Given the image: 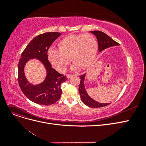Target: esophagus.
Wrapping results in <instances>:
<instances>
[{"instance_id": "1", "label": "esophagus", "mask_w": 146, "mask_h": 146, "mask_svg": "<svg viewBox=\"0 0 146 146\" xmlns=\"http://www.w3.org/2000/svg\"><path fill=\"white\" fill-rule=\"evenodd\" d=\"M74 74H67V76H66V77H67V78H70L71 76H72Z\"/></svg>"}]
</instances>
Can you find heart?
<instances>
[{
	"mask_svg": "<svg viewBox=\"0 0 146 146\" xmlns=\"http://www.w3.org/2000/svg\"><path fill=\"white\" fill-rule=\"evenodd\" d=\"M58 49H48V59L57 71L64 72L70 60L74 63L72 69L87 68L96 55L98 45L93 35L81 33L68 35L58 42Z\"/></svg>",
	"mask_w": 146,
	"mask_h": 146,
	"instance_id": "1",
	"label": "heart"
}]
</instances>
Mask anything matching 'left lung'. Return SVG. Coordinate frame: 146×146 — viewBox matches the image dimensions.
<instances>
[{
    "label": "left lung",
    "instance_id": "obj_1",
    "mask_svg": "<svg viewBox=\"0 0 146 146\" xmlns=\"http://www.w3.org/2000/svg\"><path fill=\"white\" fill-rule=\"evenodd\" d=\"M91 33L94 34L97 38L98 41L99 45V51L101 52L105 48L110 47H112L114 46H118L119 44L116 41H114L113 39L110 38L107 34L104 33L100 31H92L90 32ZM86 74H84L82 76H80L81 79L80 85H79V92H80V98L83 102L86 105L88 106L91 108H99L103 107L105 106H107L110 104H100L98 102L93 99H92L88 95L87 92L85 90V85H84V80H85Z\"/></svg>",
    "mask_w": 146,
    "mask_h": 146
}]
</instances>
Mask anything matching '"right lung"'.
Segmentation results:
<instances>
[{"label": "right lung", "instance_id": "add662e5", "mask_svg": "<svg viewBox=\"0 0 146 146\" xmlns=\"http://www.w3.org/2000/svg\"><path fill=\"white\" fill-rule=\"evenodd\" d=\"M58 32H46L34 38L23 52L18 63V83L24 95L33 102L50 105L58 101L61 95V85L67 78L52 68L48 60L47 51L55 39L60 36ZM38 58L45 66L47 76L40 85L33 86L26 80L23 68L29 59Z\"/></svg>", "mask_w": 146, "mask_h": 146}]
</instances>
